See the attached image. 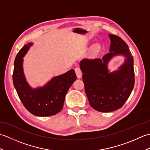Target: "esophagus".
I'll return each instance as SVG.
<instances>
[{"label":"esophagus","mask_w":150,"mask_h":150,"mask_svg":"<svg viewBox=\"0 0 150 150\" xmlns=\"http://www.w3.org/2000/svg\"><path fill=\"white\" fill-rule=\"evenodd\" d=\"M75 71L76 75H77V78L80 79L82 77V71H81V68H79V67H77V68H75Z\"/></svg>","instance_id":"1"}]
</instances>
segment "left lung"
Here are the masks:
<instances>
[{
  "mask_svg": "<svg viewBox=\"0 0 150 150\" xmlns=\"http://www.w3.org/2000/svg\"><path fill=\"white\" fill-rule=\"evenodd\" d=\"M110 52L102 59H84L80 68L86 93L90 106L100 112H111L122 108L134 87L133 59L128 46L120 37L109 34ZM126 59L117 71L110 73L107 63L114 56Z\"/></svg>",
  "mask_w": 150,
  "mask_h": 150,
  "instance_id": "8db88e82",
  "label": "left lung"
}]
</instances>
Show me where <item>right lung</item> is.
<instances>
[{
	"mask_svg": "<svg viewBox=\"0 0 150 150\" xmlns=\"http://www.w3.org/2000/svg\"><path fill=\"white\" fill-rule=\"evenodd\" d=\"M32 43L24 45L15 57L13 82L24 107L34 115L47 117L60 112L63 108L67 91L77 79L71 69L52 79L43 87L33 89L28 84L24 74L23 57Z\"/></svg>",
	"mask_w": 150,
	"mask_h": 150,
	"instance_id": "1",
	"label": "right lung"
}]
</instances>
